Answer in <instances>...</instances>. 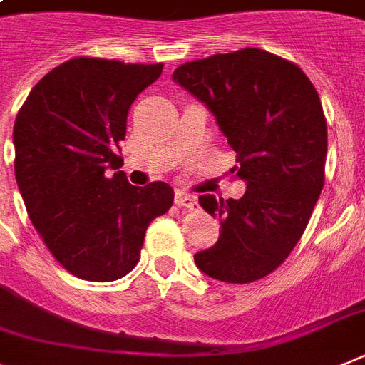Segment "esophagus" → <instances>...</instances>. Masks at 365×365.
Listing matches in <instances>:
<instances>
[{"instance_id":"1","label":"esophagus","mask_w":365,"mask_h":365,"mask_svg":"<svg viewBox=\"0 0 365 365\" xmlns=\"http://www.w3.org/2000/svg\"><path fill=\"white\" fill-rule=\"evenodd\" d=\"M174 204L178 205V207H185V209L198 207V202H196L195 196H191L189 192H183V191H176V196H174Z\"/></svg>"}]
</instances>
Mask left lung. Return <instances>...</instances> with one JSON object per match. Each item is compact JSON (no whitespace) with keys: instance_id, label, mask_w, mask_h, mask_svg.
<instances>
[{"instance_id":"obj_1","label":"left lung","mask_w":365,"mask_h":365,"mask_svg":"<svg viewBox=\"0 0 365 365\" xmlns=\"http://www.w3.org/2000/svg\"><path fill=\"white\" fill-rule=\"evenodd\" d=\"M173 78L217 117L237 152L231 173L246 182L239 200L198 198L222 233L195 262L224 283H253L296 248L325 183L319 95L299 66L255 47L185 62Z\"/></svg>"}]
</instances>
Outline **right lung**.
<instances>
[{
	"mask_svg": "<svg viewBox=\"0 0 365 365\" xmlns=\"http://www.w3.org/2000/svg\"><path fill=\"white\" fill-rule=\"evenodd\" d=\"M163 64L77 56L31 90L14 123V174L33 226L69 274L108 283L139 262L170 209L169 183L130 185L117 156L132 103Z\"/></svg>",
	"mask_w": 365,
	"mask_h": 365,
	"instance_id": "right-lung-1",
	"label": "right lung"
}]
</instances>
